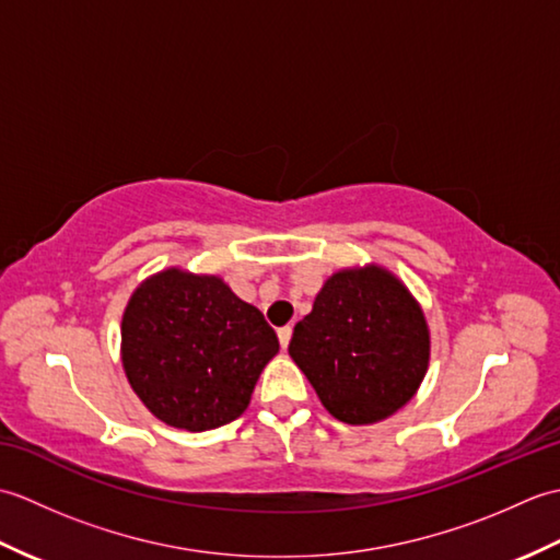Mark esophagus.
<instances>
[{"mask_svg": "<svg viewBox=\"0 0 560 560\" xmlns=\"http://www.w3.org/2000/svg\"><path fill=\"white\" fill-rule=\"evenodd\" d=\"M291 335H293V327H289V325L279 329V343H281V349H287V347H289Z\"/></svg>", "mask_w": 560, "mask_h": 560, "instance_id": "esophagus-1", "label": "esophagus"}]
</instances>
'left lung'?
<instances>
[{"mask_svg": "<svg viewBox=\"0 0 560 560\" xmlns=\"http://www.w3.org/2000/svg\"><path fill=\"white\" fill-rule=\"evenodd\" d=\"M428 349L421 307L377 267L335 273L289 343L325 409L351 425L401 409L425 375Z\"/></svg>", "mask_w": 560, "mask_h": 560, "instance_id": "left-lung-1", "label": "left lung"}]
</instances>
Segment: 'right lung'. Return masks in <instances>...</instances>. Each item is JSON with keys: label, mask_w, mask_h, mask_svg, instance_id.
<instances>
[{"label": "right lung", "mask_w": 560, "mask_h": 560, "mask_svg": "<svg viewBox=\"0 0 560 560\" xmlns=\"http://www.w3.org/2000/svg\"><path fill=\"white\" fill-rule=\"evenodd\" d=\"M277 351L265 315L219 277L161 271L122 317L129 385L156 419L192 433L235 421Z\"/></svg>", "instance_id": "right-lung-1"}]
</instances>
